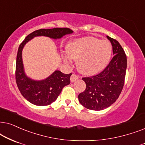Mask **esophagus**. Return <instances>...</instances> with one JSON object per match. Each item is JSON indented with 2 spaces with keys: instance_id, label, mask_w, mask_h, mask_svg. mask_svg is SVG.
I'll list each match as a JSON object with an SVG mask.
<instances>
[{
  "instance_id": "obj_1",
  "label": "esophagus",
  "mask_w": 145,
  "mask_h": 145,
  "mask_svg": "<svg viewBox=\"0 0 145 145\" xmlns=\"http://www.w3.org/2000/svg\"><path fill=\"white\" fill-rule=\"evenodd\" d=\"M78 78H79V77H78V75H76V74H73L71 76V78H70L71 82H74L75 81H76L77 80H78Z\"/></svg>"
}]
</instances>
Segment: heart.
I'll list each match as a JSON object with an SVG mask.
<instances>
[{"label":"heart","instance_id":"b5f03b06","mask_svg":"<svg viewBox=\"0 0 145 145\" xmlns=\"http://www.w3.org/2000/svg\"><path fill=\"white\" fill-rule=\"evenodd\" d=\"M67 52L71 58L78 60V68L81 72L93 74L107 65L111 56L112 45L107 40L86 37L69 44Z\"/></svg>","mask_w":145,"mask_h":145}]
</instances>
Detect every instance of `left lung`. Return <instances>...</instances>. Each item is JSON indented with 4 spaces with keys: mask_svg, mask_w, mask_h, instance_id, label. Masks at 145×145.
Masks as SVG:
<instances>
[{
    "mask_svg": "<svg viewBox=\"0 0 145 145\" xmlns=\"http://www.w3.org/2000/svg\"><path fill=\"white\" fill-rule=\"evenodd\" d=\"M114 56L107 67L95 76L85 77L86 88L79 94L80 103L87 109L101 111L109 107L118 99L124 86L127 56L116 40L109 36Z\"/></svg>",
    "mask_w": 145,
    "mask_h": 145,
    "instance_id": "8db88e82",
    "label": "left lung"
}]
</instances>
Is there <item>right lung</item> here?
Here are the masks:
<instances>
[{"label": "right lung", "instance_id": "add662e5", "mask_svg": "<svg viewBox=\"0 0 145 145\" xmlns=\"http://www.w3.org/2000/svg\"><path fill=\"white\" fill-rule=\"evenodd\" d=\"M72 32L73 31L68 28L40 29L27 36L19 46L16 56L15 78L21 94L31 103L38 106H45L56 101L63 87L70 84L71 74H65L56 70L44 80H31L25 75L23 67L22 50L24 45L35 36H44L57 39Z\"/></svg>", "mask_w": 145, "mask_h": 145}]
</instances>
